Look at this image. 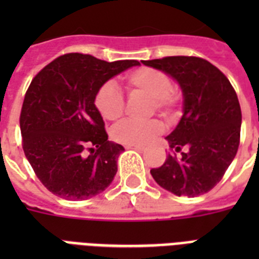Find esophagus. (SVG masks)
<instances>
[{"instance_id":"1","label":"esophagus","mask_w":259,"mask_h":259,"mask_svg":"<svg viewBox=\"0 0 259 259\" xmlns=\"http://www.w3.org/2000/svg\"><path fill=\"white\" fill-rule=\"evenodd\" d=\"M126 149H134V150H138V151H142L145 150L144 146H141V145H125Z\"/></svg>"}]
</instances>
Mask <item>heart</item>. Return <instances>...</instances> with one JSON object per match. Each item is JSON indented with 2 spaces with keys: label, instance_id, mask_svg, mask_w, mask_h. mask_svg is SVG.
Returning a JSON list of instances; mask_svg holds the SVG:
<instances>
[{
  "label": "heart",
  "instance_id": "b5f03b06",
  "mask_svg": "<svg viewBox=\"0 0 259 259\" xmlns=\"http://www.w3.org/2000/svg\"><path fill=\"white\" fill-rule=\"evenodd\" d=\"M127 89L132 93H142L150 97L151 110H157L166 117L174 114L178 106L180 94L163 71L153 68H140L125 77ZM97 110L105 119L115 121L123 114L125 98L117 83L109 81L101 86L94 98ZM162 132L158 119L137 121L126 119L115 126L111 136L115 141L126 145H145Z\"/></svg>",
  "mask_w": 259,
  "mask_h": 259
}]
</instances>
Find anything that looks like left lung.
I'll use <instances>...</instances> for the list:
<instances>
[{
  "instance_id": "1",
  "label": "left lung",
  "mask_w": 259,
  "mask_h": 259,
  "mask_svg": "<svg viewBox=\"0 0 259 259\" xmlns=\"http://www.w3.org/2000/svg\"><path fill=\"white\" fill-rule=\"evenodd\" d=\"M142 64L169 74L184 96V114L166 137L181 157L169 154L162 166L151 169L157 184L173 194L197 197L222 180L239 146L241 106L226 75L199 57L174 56Z\"/></svg>"
}]
</instances>
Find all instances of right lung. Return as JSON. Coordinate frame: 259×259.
<instances>
[{"instance_id":"obj_1","label":"right lung","mask_w":259,"mask_h":259,"mask_svg":"<svg viewBox=\"0 0 259 259\" xmlns=\"http://www.w3.org/2000/svg\"><path fill=\"white\" fill-rule=\"evenodd\" d=\"M140 65L69 53L33 78L20 117L22 148L35 176L53 194L82 201L113 182L125 149L108 141L94 98L105 82Z\"/></svg>"}]
</instances>
